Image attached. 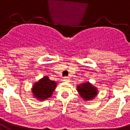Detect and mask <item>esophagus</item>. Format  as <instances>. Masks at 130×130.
<instances>
[{
	"label": "esophagus",
	"instance_id": "1",
	"mask_svg": "<svg viewBox=\"0 0 130 130\" xmlns=\"http://www.w3.org/2000/svg\"><path fill=\"white\" fill-rule=\"evenodd\" d=\"M63 81H65V82H69L70 81V79H69V77H63Z\"/></svg>",
	"mask_w": 130,
	"mask_h": 130
}]
</instances>
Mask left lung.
<instances>
[{"label": "left lung", "mask_w": 130, "mask_h": 130, "mask_svg": "<svg viewBox=\"0 0 130 130\" xmlns=\"http://www.w3.org/2000/svg\"><path fill=\"white\" fill-rule=\"evenodd\" d=\"M77 91L85 101H91L97 95L98 90L91 83L86 82L77 86Z\"/></svg>", "instance_id": "1"}]
</instances>
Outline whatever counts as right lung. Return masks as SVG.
<instances>
[{"label": "right lung", "instance_id": "right-lung-1", "mask_svg": "<svg viewBox=\"0 0 130 130\" xmlns=\"http://www.w3.org/2000/svg\"><path fill=\"white\" fill-rule=\"evenodd\" d=\"M56 86V82L51 80L46 76L33 85L32 91L35 98L41 101H44L52 96Z\"/></svg>", "mask_w": 130, "mask_h": 130}]
</instances>
